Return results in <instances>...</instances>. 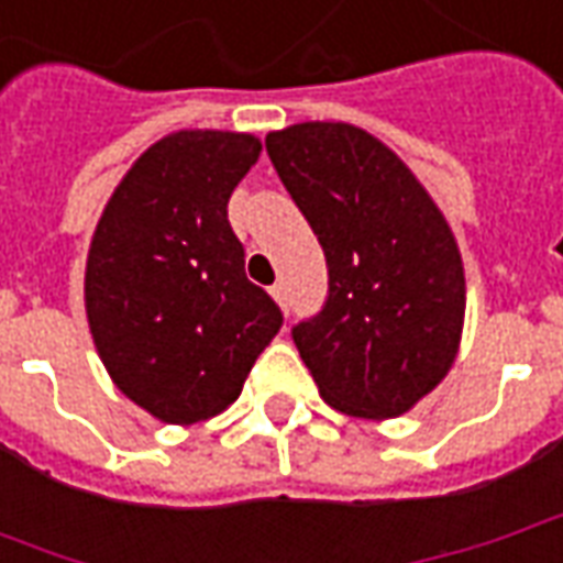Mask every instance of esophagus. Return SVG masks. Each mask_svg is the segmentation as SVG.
Returning a JSON list of instances; mask_svg holds the SVG:
<instances>
[{
	"label": "esophagus",
	"instance_id": "34e87169",
	"mask_svg": "<svg viewBox=\"0 0 563 563\" xmlns=\"http://www.w3.org/2000/svg\"><path fill=\"white\" fill-rule=\"evenodd\" d=\"M271 295H274L277 305L286 307V286H283V283H274V286H271Z\"/></svg>",
	"mask_w": 563,
	"mask_h": 563
}]
</instances>
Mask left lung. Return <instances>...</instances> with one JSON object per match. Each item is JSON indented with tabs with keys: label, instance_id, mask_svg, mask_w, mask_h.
<instances>
[{
	"label": "left lung",
	"instance_id": "8db88e82",
	"mask_svg": "<svg viewBox=\"0 0 563 563\" xmlns=\"http://www.w3.org/2000/svg\"><path fill=\"white\" fill-rule=\"evenodd\" d=\"M329 265L317 317L292 329L322 401L395 419L446 377L464 325V268L449 222L383 141L350 123L265 139Z\"/></svg>",
	"mask_w": 563,
	"mask_h": 563
}]
</instances>
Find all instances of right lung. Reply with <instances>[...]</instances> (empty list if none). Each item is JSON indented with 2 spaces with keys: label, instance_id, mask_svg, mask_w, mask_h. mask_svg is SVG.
Masks as SVG:
<instances>
[{
  "label": "right lung",
  "instance_id": "right-lung-1",
  "mask_svg": "<svg viewBox=\"0 0 563 563\" xmlns=\"http://www.w3.org/2000/svg\"><path fill=\"white\" fill-rule=\"evenodd\" d=\"M244 132L184 129L120 180L87 256V319L117 389L192 424L241 395L283 313L246 280L229 198L258 159Z\"/></svg>",
  "mask_w": 563,
  "mask_h": 563
}]
</instances>
